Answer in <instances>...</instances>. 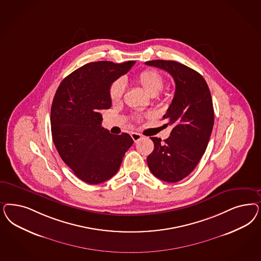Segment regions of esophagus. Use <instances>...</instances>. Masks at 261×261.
<instances>
[{"instance_id": "1", "label": "esophagus", "mask_w": 261, "mask_h": 261, "mask_svg": "<svg viewBox=\"0 0 261 261\" xmlns=\"http://www.w3.org/2000/svg\"><path fill=\"white\" fill-rule=\"evenodd\" d=\"M130 136H132V138L134 139V141L135 142H137V141H139L140 139H142V135H140V134H138V133H132L130 134Z\"/></svg>"}]
</instances>
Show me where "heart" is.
<instances>
[{"mask_svg":"<svg viewBox=\"0 0 261 261\" xmlns=\"http://www.w3.org/2000/svg\"><path fill=\"white\" fill-rule=\"evenodd\" d=\"M135 82L151 96H155L162 90L164 77L154 69H146L135 76ZM125 90V83L119 79L114 81L110 88V98L112 101L121 100Z\"/></svg>","mask_w":261,"mask_h":261,"instance_id":"1","label":"heart"}]
</instances>
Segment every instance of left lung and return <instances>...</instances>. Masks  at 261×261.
I'll list each match as a JSON object with an SVG mask.
<instances>
[{
	"mask_svg": "<svg viewBox=\"0 0 261 261\" xmlns=\"http://www.w3.org/2000/svg\"><path fill=\"white\" fill-rule=\"evenodd\" d=\"M145 64L167 71L176 84L163 116L173 129L164 141L151 137L154 148L147 163L153 176L177 182L193 171L207 147L214 124L211 91L202 75L177 61L156 59Z\"/></svg>",
	"mask_w": 261,
	"mask_h": 261,
	"instance_id": "8db88e82",
	"label": "left lung"
}]
</instances>
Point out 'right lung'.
<instances>
[{"label":"right lung","instance_id":"right-lung-1","mask_svg":"<svg viewBox=\"0 0 261 261\" xmlns=\"http://www.w3.org/2000/svg\"><path fill=\"white\" fill-rule=\"evenodd\" d=\"M135 61L90 62L66 76L50 109L53 141L63 160L80 179L89 185L113 177L134 144L126 133L114 135L101 126V111L111 107L110 88Z\"/></svg>","mask_w":261,"mask_h":261}]
</instances>
